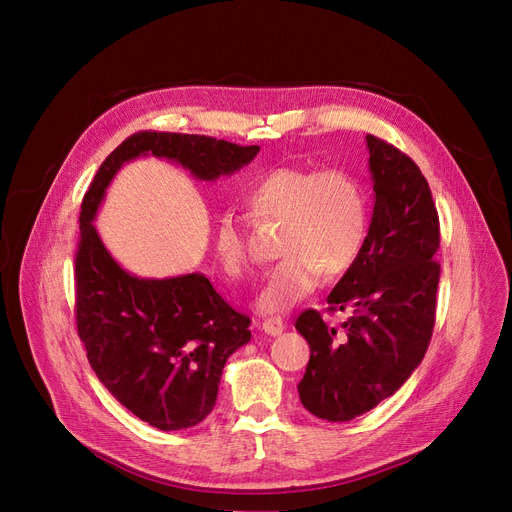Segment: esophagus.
I'll return each instance as SVG.
<instances>
[{"instance_id": "34e87169", "label": "esophagus", "mask_w": 512, "mask_h": 512, "mask_svg": "<svg viewBox=\"0 0 512 512\" xmlns=\"http://www.w3.org/2000/svg\"><path fill=\"white\" fill-rule=\"evenodd\" d=\"M261 330L270 336H280L284 332V319L282 317H267L261 321Z\"/></svg>"}]
</instances>
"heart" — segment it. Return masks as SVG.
<instances>
[{
	"instance_id": "1",
	"label": "heart",
	"mask_w": 512,
	"mask_h": 512,
	"mask_svg": "<svg viewBox=\"0 0 512 512\" xmlns=\"http://www.w3.org/2000/svg\"><path fill=\"white\" fill-rule=\"evenodd\" d=\"M253 222H278L276 253L257 297L263 313L286 311L319 286L321 276L351 270L367 236V201L359 180L340 168L278 166L257 176L242 193ZM211 249L224 274L247 270V240L240 226L220 215L211 228Z\"/></svg>"
}]
</instances>
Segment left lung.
<instances>
[{"label":"left lung","mask_w":512,"mask_h":512,"mask_svg":"<svg viewBox=\"0 0 512 512\" xmlns=\"http://www.w3.org/2000/svg\"><path fill=\"white\" fill-rule=\"evenodd\" d=\"M365 139L371 224L326 309L351 317L340 332L315 309L294 324L311 351L299 398L326 421H351L392 396L423 361L436 324L440 220L432 191L407 153L373 134Z\"/></svg>","instance_id":"left-lung-1"}]
</instances>
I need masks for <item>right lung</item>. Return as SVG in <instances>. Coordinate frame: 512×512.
Listing matches in <instances>:
<instances>
[{"instance_id":"1","label":"right lung","mask_w":512,"mask_h":512,"mask_svg":"<svg viewBox=\"0 0 512 512\" xmlns=\"http://www.w3.org/2000/svg\"><path fill=\"white\" fill-rule=\"evenodd\" d=\"M259 153L205 134L143 130L99 166L80 205L74 257L76 330L99 382L130 413L174 432L215 407L228 357L251 340V319L234 311L203 274L164 280L124 272L93 226L105 188L126 161L155 155L199 180L234 174Z\"/></svg>"}]
</instances>
